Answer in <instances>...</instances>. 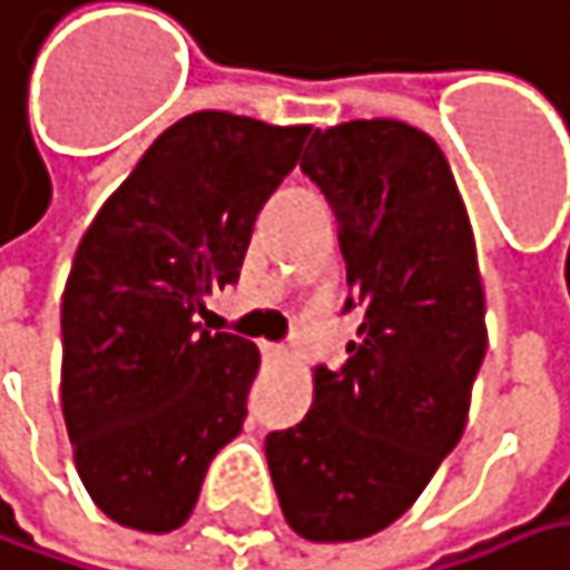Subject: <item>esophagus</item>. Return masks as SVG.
<instances>
[{
    "mask_svg": "<svg viewBox=\"0 0 570 570\" xmlns=\"http://www.w3.org/2000/svg\"><path fill=\"white\" fill-rule=\"evenodd\" d=\"M261 352L267 354V357H281V354H286V345H281V342H261Z\"/></svg>",
    "mask_w": 570,
    "mask_h": 570,
    "instance_id": "34e87169",
    "label": "esophagus"
}]
</instances>
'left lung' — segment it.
Segmentation results:
<instances>
[{"instance_id":"left-lung-1","label":"left lung","mask_w":570,"mask_h":570,"mask_svg":"<svg viewBox=\"0 0 570 570\" xmlns=\"http://www.w3.org/2000/svg\"><path fill=\"white\" fill-rule=\"evenodd\" d=\"M303 174L325 193L357 342L316 367L303 422L264 442L286 522L309 542L367 539L400 519L452 454L484 364V286L439 145L406 121L313 131Z\"/></svg>"}]
</instances>
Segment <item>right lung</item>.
Returning a JSON list of instances; mask_svg holds the SVG:
<instances>
[{"label":"right lung","mask_w":570,"mask_h":570,"mask_svg":"<svg viewBox=\"0 0 570 570\" xmlns=\"http://www.w3.org/2000/svg\"><path fill=\"white\" fill-rule=\"evenodd\" d=\"M306 135L193 112L86 228L60 303V390L77 471L118 525H184L213 458L242 432L257 348L199 316L206 296L238 284L254 218Z\"/></svg>","instance_id":"right-lung-1"}]
</instances>
